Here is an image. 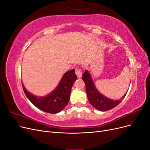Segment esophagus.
<instances>
[{
	"mask_svg": "<svg viewBox=\"0 0 150 150\" xmlns=\"http://www.w3.org/2000/svg\"><path fill=\"white\" fill-rule=\"evenodd\" d=\"M75 72H76V74L78 76V78H81V76H82V71H81V69L79 67H77L75 69Z\"/></svg>",
	"mask_w": 150,
	"mask_h": 150,
	"instance_id": "34e87169",
	"label": "esophagus"
}]
</instances>
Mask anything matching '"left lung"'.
<instances>
[{
	"label": "left lung",
	"instance_id": "8db88e82",
	"mask_svg": "<svg viewBox=\"0 0 150 150\" xmlns=\"http://www.w3.org/2000/svg\"><path fill=\"white\" fill-rule=\"evenodd\" d=\"M82 78L85 83L86 93L90 104L99 111H108L116 107L125 98L127 93L119 100H113L104 96L98 91L94 84L91 76L88 71H86L83 74Z\"/></svg>",
	"mask_w": 150,
	"mask_h": 150
}]
</instances>
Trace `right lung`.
Instances as JSON below:
<instances>
[{"instance_id": "add662e5", "label": "right lung", "mask_w": 150, "mask_h": 150, "mask_svg": "<svg viewBox=\"0 0 150 150\" xmlns=\"http://www.w3.org/2000/svg\"><path fill=\"white\" fill-rule=\"evenodd\" d=\"M77 79L75 70L65 72L56 88L47 96L38 97L30 94L22 84L24 92L29 101L39 110L55 114L61 111L67 104L70 99L72 86Z\"/></svg>"}]
</instances>
